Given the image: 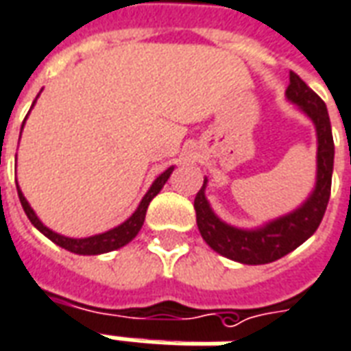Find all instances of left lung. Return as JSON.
Wrapping results in <instances>:
<instances>
[{
    "mask_svg": "<svg viewBox=\"0 0 351 351\" xmlns=\"http://www.w3.org/2000/svg\"><path fill=\"white\" fill-rule=\"evenodd\" d=\"M286 97L311 117L316 127V136H318L316 186L305 204L291 213L267 222L265 226H260L256 230H241L222 222L213 213L206 198L207 181H204V185L194 198L196 224L204 241L215 252L234 262L260 265V263L275 262L278 258L286 256L318 230L327 209V202L331 194L335 144L326 102L322 101L295 73H290V86L286 89Z\"/></svg>",
    "mask_w": 351,
    "mask_h": 351,
    "instance_id": "8db88e82",
    "label": "left lung"
}]
</instances>
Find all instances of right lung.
Wrapping results in <instances>:
<instances>
[{
  "mask_svg": "<svg viewBox=\"0 0 351 351\" xmlns=\"http://www.w3.org/2000/svg\"><path fill=\"white\" fill-rule=\"evenodd\" d=\"M33 104H35V102H33ZM22 127H24V123H22ZM172 172H173V166H170L166 172L160 173V176L153 181V185H151L149 191L145 193V196L142 198V202H140V206H138L136 211L130 215L129 219L123 222V224L116 226L114 230L104 232V234L91 235V237H84V239L65 237V235L56 234V232H52L50 228H46L45 224L39 221V217L35 215L32 206H29L27 200L24 198V194H22V191H20V186H16V189H18V198H20V204H22L25 215H27V219L32 221V224L35 226V228L39 230V232H43L50 241H53L56 245H60L61 249L71 250V252H74V254H84V256L88 254L89 256V254H102V252H110V250L121 249V247H125L127 243L132 241V239L136 237V234L140 232V228H142V224H144L145 221V211H147L149 202L153 200L158 193H160V189L165 186V183L168 181V178H170V173Z\"/></svg>",
  "mask_w": 351,
  "mask_h": 351,
  "instance_id": "obj_1",
  "label": "right lung"
}]
</instances>
